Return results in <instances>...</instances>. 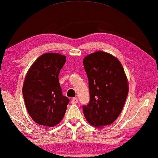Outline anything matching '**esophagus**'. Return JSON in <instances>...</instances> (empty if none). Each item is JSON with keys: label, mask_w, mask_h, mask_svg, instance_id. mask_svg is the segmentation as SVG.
<instances>
[{"label": "esophagus", "mask_w": 158, "mask_h": 158, "mask_svg": "<svg viewBox=\"0 0 158 158\" xmlns=\"http://www.w3.org/2000/svg\"><path fill=\"white\" fill-rule=\"evenodd\" d=\"M78 102V99L77 98H73L72 100H71V103H73V104H75V103H77Z\"/></svg>", "instance_id": "1"}]
</instances>
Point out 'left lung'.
Returning <instances> with one entry per match:
<instances>
[{"label":"left lung","mask_w":158,"mask_h":158,"mask_svg":"<svg viewBox=\"0 0 158 158\" xmlns=\"http://www.w3.org/2000/svg\"><path fill=\"white\" fill-rule=\"evenodd\" d=\"M88 79L90 101L83 106L90 124L101 127L111 124L122 112L129 92L122 64L111 54L98 51L83 59Z\"/></svg>","instance_id":"1"}]
</instances>
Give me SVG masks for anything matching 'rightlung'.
Returning <instances> with one entry per match:
<instances>
[{
	"mask_svg": "<svg viewBox=\"0 0 158 158\" xmlns=\"http://www.w3.org/2000/svg\"><path fill=\"white\" fill-rule=\"evenodd\" d=\"M65 61V56L60 54H43L26 75L23 96L28 113L36 124L52 127L64 117L70 100L62 96L58 76Z\"/></svg>",
	"mask_w": 158,
	"mask_h": 158,
	"instance_id": "add662e5",
	"label": "right lung"
}]
</instances>
